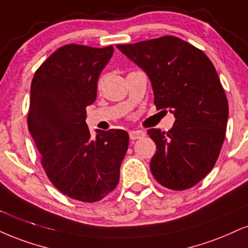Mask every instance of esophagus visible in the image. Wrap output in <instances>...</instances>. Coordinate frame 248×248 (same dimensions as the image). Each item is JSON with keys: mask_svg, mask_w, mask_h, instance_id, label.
<instances>
[{"mask_svg": "<svg viewBox=\"0 0 248 248\" xmlns=\"http://www.w3.org/2000/svg\"><path fill=\"white\" fill-rule=\"evenodd\" d=\"M143 136H144V133H143L142 130H132V132L129 133L130 140H139L142 139Z\"/></svg>", "mask_w": 248, "mask_h": 248, "instance_id": "obj_1", "label": "esophagus"}]
</instances>
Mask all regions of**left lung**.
Segmentation results:
<instances>
[{"mask_svg":"<svg viewBox=\"0 0 248 248\" xmlns=\"http://www.w3.org/2000/svg\"><path fill=\"white\" fill-rule=\"evenodd\" d=\"M116 47L147 73L157 109L175 116L168 133L148 130L157 145L150 162L154 178L173 190L195 186L216 164L228 124V98L213 62L173 35Z\"/></svg>","mask_w":248,"mask_h":248,"instance_id":"8db88e82","label":"left lung"}]
</instances>
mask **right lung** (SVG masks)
Wrapping results in <instances>:
<instances>
[{
	"instance_id": "obj_1",
	"label": "right lung",
	"mask_w": 248,
	"mask_h": 248,
	"mask_svg": "<svg viewBox=\"0 0 248 248\" xmlns=\"http://www.w3.org/2000/svg\"><path fill=\"white\" fill-rule=\"evenodd\" d=\"M113 52V46L65 45L38 68L31 83L28 126L41 165L60 192L88 203L114 190L129 144L121 129L97 130L92 139L85 122Z\"/></svg>"
}]
</instances>
